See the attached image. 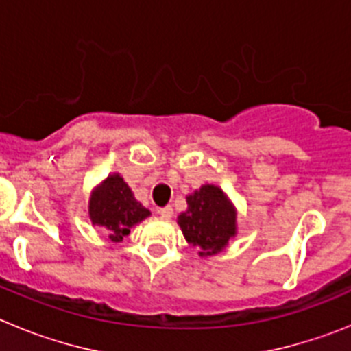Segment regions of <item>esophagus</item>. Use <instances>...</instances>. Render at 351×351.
<instances>
[{"mask_svg":"<svg viewBox=\"0 0 351 351\" xmlns=\"http://www.w3.org/2000/svg\"><path fill=\"white\" fill-rule=\"evenodd\" d=\"M158 213L161 214V218H165V219H170L173 216V209H172V206H165V207H161L160 210H158Z\"/></svg>","mask_w":351,"mask_h":351,"instance_id":"obj_1","label":"esophagus"}]
</instances>
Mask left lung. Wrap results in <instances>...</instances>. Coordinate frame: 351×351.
<instances>
[{
	"label": "left lung",
	"instance_id": "8db88e82",
	"mask_svg": "<svg viewBox=\"0 0 351 351\" xmlns=\"http://www.w3.org/2000/svg\"><path fill=\"white\" fill-rule=\"evenodd\" d=\"M188 209L178 216L182 235L191 246L200 247V256L223 251L237 234V210L221 188L204 184L186 197Z\"/></svg>",
	"mask_w": 351,
	"mask_h": 351
}]
</instances>
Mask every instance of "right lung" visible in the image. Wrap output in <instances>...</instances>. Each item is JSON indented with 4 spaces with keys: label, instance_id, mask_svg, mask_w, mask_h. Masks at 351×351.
Listing matches in <instances>:
<instances>
[{
    "label": "right lung",
    "instance_id": "right-lung-1",
    "mask_svg": "<svg viewBox=\"0 0 351 351\" xmlns=\"http://www.w3.org/2000/svg\"><path fill=\"white\" fill-rule=\"evenodd\" d=\"M149 214V209L135 200L130 186L119 173H110L89 197L91 223L101 226L112 243L123 241L133 226H137Z\"/></svg>",
    "mask_w": 351,
    "mask_h": 351
}]
</instances>
